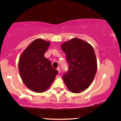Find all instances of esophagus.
<instances>
[{"instance_id":"34e87169","label":"esophagus","mask_w":121,"mask_h":121,"mask_svg":"<svg viewBox=\"0 0 121 121\" xmlns=\"http://www.w3.org/2000/svg\"><path fill=\"white\" fill-rule=\"evenodd\" d=\"M57 70H58V72H59V73L60 72V67H58L57 68Z\"/></svg>"}]
</instances>
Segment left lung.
Here are the masks:
<instances>
[{
	"instance_id": "obj_1",
	"label": "left lung",
	"mask_w": 121,
	"mask_h": 121,
	"mask_svg": "<svg viewBox=\"0 0 121 121\" xmlns=\"http://www.w3.org/2000/svg\"><path fill=\"white\" fill-rule=\"evenodd\" d=\"M61 49L65 53L68 71L63 78L69 91L78 93L88 88L93 81L97 69L94 49L88 43L78 38L64 42Z\"/></svg>"
}]
</instances>
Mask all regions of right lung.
Wrapping results in <instances>:
<instances>
[{
  "label": "right lung",
  "mask_w": 121,
  "mask_h": 121,
  "mask_svg": "<svg viewBox=\"0 0 121 121\" xmlns=\"http://www.w3.org/2000/svg\"><path fill=\"white\" fill-rule=\"evenodd\" d=\"M49 45V41L37 39L19 58L18 65L22 80L28 88L35 92L46 91L58 74L57 70L53 68L51 61L44 57Z\"/></svg>",
  "instance_id": "add662e5"
}]
</instances>
